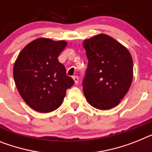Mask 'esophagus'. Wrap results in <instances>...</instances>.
<instances>
[{
	"mask_svg": "<svg viewBox=\"0 0 152 152\" xmlns=\"http://www.w3.org/2000/svg\"><path fill=\"white\" fill-rule=\"evenodd\" d=\"M73 79H74V81H75V84H77V83H78V77H77V75L73 76Z\"/></svg>",
	"mask_w": 152,
	"mask_h": 152,
	"instance_id": "obj_1",
	"label": "esophagus"
}]
</instances>
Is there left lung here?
<instances>
[{
  "label": "left lung",
  "instance_id": "8db88e82",
  "mask_svg": "<svg viewBox=\"0 0 152 152\" xmlns=\"http://www.w3.org/2000/svg\"><path fill=\"white\" fill-rule=\"evenodd\" d=\"M88 60L82 86L91 105L108 110L120 103L132 84L133 61L128 49L106 34L83 43Z\"/></svg>",
  "mask_w": 152,
  "mask_h": 152
}]
</instances>
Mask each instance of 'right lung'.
<instances>
[{
	"mask_svg": "<svg viewBox=\"0 0 152 152\" xmlns=\"http://www.w3.org/2000/svg\"><path fill=\"white\" fill-rule=\"evenodd\" d=\"M66 45L64 41L36 39L17 58L13 70L17 88L35 111L48 113L56 110L63 102L66 91L75 84L58 59Z\"/></svg>",
	"mask_w": 152,
	"mask_h": 152,
	"instance_id": "obj_1",
	"label": "right lung"
}]
</instances>
